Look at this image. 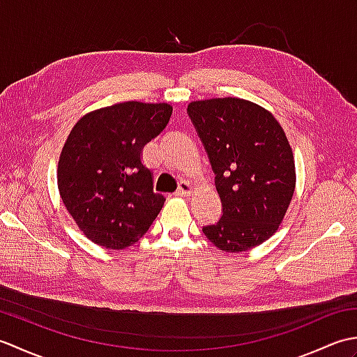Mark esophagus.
I'll list each match as a JSON object with an SVG mask.
<instances>
[{"label":"esophagus","mask_w":357,"mask_h":357,"mask_svg":"<svg viewBox=\"0 0 357 357\" xmlns=\"http://www.w3.org/2000/svg\"><path fill=\"white\" fill-rule=\"evenodd\" d=\"M193 192V187L190 183H187V181H183V183L179 184V188L176 190L178 196H188Z\"/></svg>","instance_id":"esophagus-1"}]
</instances>
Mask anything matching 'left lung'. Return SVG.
Segmentation results:
<instances>
[{
  "label": "left lung",
  "instance_id": "8db88e82",
  "mask_svg": "<svg viewBox=\"0 0 357 357\" xmlns=\"http://www.w3.org/2000/svg\"><path fill=\"white\" fill-rule=\"evenodd\" d=\"M187 113L206 149L222 216L202 229L222 252L241 253L275 233L290 206L294 158L282 127L241 98L192 101Z\"/></svg>",
  "mask_w": 357,
  "mask_h": 357
}]
</instances>
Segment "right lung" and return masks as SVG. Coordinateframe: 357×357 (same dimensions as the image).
<instances>
[{
    "instance_id": "add662e5",
    "label": "right lung",
    "mask_w": 357,
    "mask_h": 357,
    "mask_svg": "<svg viewBox=\"0 0 357 357\" xmlns=\"http://www.w3.org/2000/svg\"><path fill=\"white\" fill-rule=\"evenodd\" d=\"M170 104L127 101L87 113L67 138L58 162L64 206L86 238L110 250L139 241L165 198L153 192L142 149L169 124Z\"/></svg>"
}]
</instances>
